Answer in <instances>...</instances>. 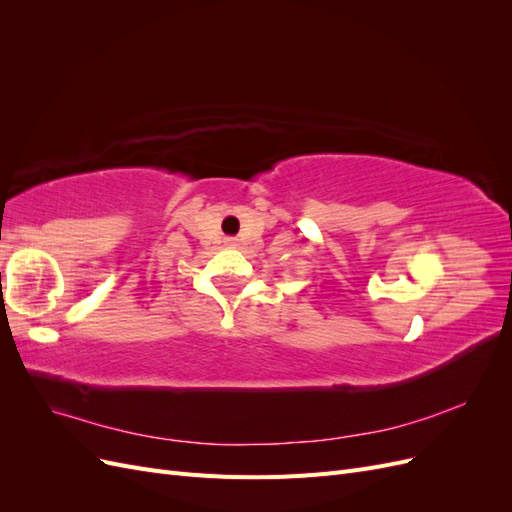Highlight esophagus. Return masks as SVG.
I'll return each instance as SVG.
<instances>
[{"label":"esophagus","mask_w":512,"mask_h":512,"mask_svg":"<svg viewBox=\"0 0 512 512\" xmlns=\"http://www.w3.org/2000/svg\"><path fill=\"white\" fill-rule=\"evenodd\" d=\"M226 245H230V247H235L237 243H235V239H226Z\"/></svg>","instance_id":"esophagus-1"}]
</instances>
